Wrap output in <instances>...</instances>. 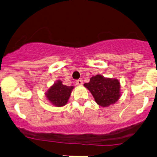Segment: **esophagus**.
<instances>
[{
    "label": "esophagus",
    "instance_id": "34e87169",
    "mask_svg": "<svg viewBox=\"0 0 157 157\" xmlns=\"http://www.w3.org/2000/svg\"><path fill=\"white\" fill-rule=\"evenodd\" d=\"M76 84H77V86H82V85H83V80H77V81H76Z\"/></svg>",
    "mask_w": 157,
    "mask_h": 157
}]
</instances>
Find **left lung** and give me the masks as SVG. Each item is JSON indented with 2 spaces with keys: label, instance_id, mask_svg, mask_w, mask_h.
<instances>
[{
  "label": "left lung",
  "instance_id": "1",
  "mask_svg": "<svg viewBox=\"0 0 157 157\" xmlns=\"http://www.w3.org/2000/svg\"><path fill=\"white\" fill-rule=\"evenodd\" d=\"M84 86L89 90L96 103L107 107L118 101L121 96V83L117 79L107 78L100 74L94 76Z\"/></svg>",
  "mask_w": 157,
  "mask_h": 157
}]
</instances>
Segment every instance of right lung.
Returning <instances> with one entry per match:
<instances>
[{
  "instance_id": "1",
  "label": "right lung",
  "mask_w": 157,
  "mask_h": 157,
  "mask_svg": "<svg viewBox=\"0 0 157 157\" xmlns=\"http://www.w3.org/2000/svg\"><path fill=\"white\" fill-rule=\"evenodd\" d=\"M74 86L63 85L61 80H58L47 91L45 96L51 104L55 106H63L67 103Z\"/></svg>"
}]
</instances>
